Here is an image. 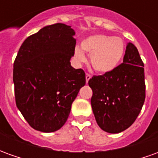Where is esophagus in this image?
Returning <instances> with one entry per match:
<instances>
[{"mask_svg":"<svg viewBox=\"0 0 158 158\" xmlns=\"http://www.w3.org/2000/svg\"><path fill=\"white\" fill-rule=\"evenodd\" d=\"M90 78H91V75H90V74H89V73H86V75H85L86 83H88V81H89V79H90Z\"/></svg>","mask_w":158,"mask_h":158,"instance_id":"1","label":"esophagus"}]
</instances>
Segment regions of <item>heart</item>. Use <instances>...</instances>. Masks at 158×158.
Returning <instances> with one entry per match:
<instances>
[{"mask_svg": "<svg viewBox=\"0 0 158 158\" xmlns=\"http://www.w3.org/2000/svg\"><path fill=\"white\" fill-rule=\"evenodd\" d=\"M81 49L75 47L73 55L79 63L85 62L84 52L90 55V64L99 73H108L118 66L125 52V45L118 37L95 35L89 36L81 43ZM83 51L82 52V51Z\"/></svg>", "mask_w": 158, "mask_h": 158, "instance_id": "heart-1", "label": "heart"}]
</instances>
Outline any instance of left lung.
I'll list each match as a JSON object with an SVG mask.
<instances>
[{"instance_id": "obj_1", "label": "left lung", "mask_w": 158, "mask_h": 158, "mask_svg": "<svg viewBox=\"0 0 158 158\" xmlns=\"http://www.w3.org/2000/svg\"><path fill=\"white\" fill-rule=\"evenodd\" d=\"M143 67L138 50L129 42L123 63L112 72L89 80L93 113L102 130L118 134L135 121L146 98Z\"/></svg>"}]
</instances>
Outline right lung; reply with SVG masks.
I'll list each match as a JSON object with an SVG mask.
<instances>
[{"mask_svg": "<svg viewBox=\"0 0 158 158\" xmlns=\"http://www.w3.org/2000/svg\"><path fill=\"white\" fill-rule=\"evenodd\" d=\"M71 26L55 23L29 36L13 63L16 105L33 129H61L85 85V73L70 63L76 40Z\"/></svg>", "mask_w": 158, "mask_h": 158, "instance_id": "obj_1", "label": "right lung"}]
</instances>
